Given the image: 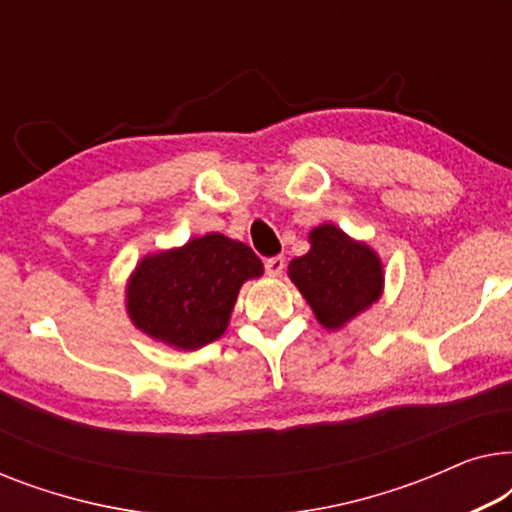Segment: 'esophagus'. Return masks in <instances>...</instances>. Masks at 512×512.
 Wrapping results in <instances>:
<instances>
[{"label": "esophagus", "mask_w": 512, "mask_h": 512, "mask_svg": "<svg viewBox=\"0 0 512 512\" xmlns=\"http://www.w3.org/2000/svg\"><path fill=\"white\" fill-rule=\"evenodd\" d=\"M284 265H286L284 256H272L265 261V272H268L270 277H279L284 272Z\"/></svg>", "instance_id": "obj_1"}]
</instances>
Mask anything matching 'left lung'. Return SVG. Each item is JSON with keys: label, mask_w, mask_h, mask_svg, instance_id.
Segmentation results:
<instances>
[{"label": "left lung", "mask_w": 512, "mask_h": 512, "mask_svg": "<svg viewBox=\"0 0 512 512\" xmlns=\"http://www.w3.org/2000/svg\"><path fill=\"white\" fill-rule=\"evenodd\" d=\"M310 251L289 263V279L303 293L326 331H340L382 298L384 265L368 242L354 240L335 223L307 235Z\"/></svg>", "instance_id": "8db88e82"}]
</instances>
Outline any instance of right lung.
Returning <instances> with one entry per match:
<instances>
[{
	"mask_svg": "<svg viewBox=\"0 0 512 512\" xmlns=\"http://www.w3.org/2000/svg\"><path fill=\"white\" fill-rule=\"evenodd\" d=\"M261 275L251 247L207 233L146 254L125 282V312L146 338L193 352L226 333L242 284Z\"/></svg>",
	"mask_w": 512,
	"mask_h": 512,
	"instance_id": "add662e5",
	"label": "right lung"
}]
</instances>
